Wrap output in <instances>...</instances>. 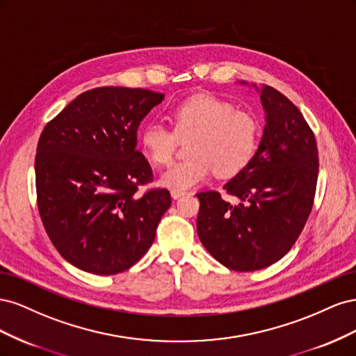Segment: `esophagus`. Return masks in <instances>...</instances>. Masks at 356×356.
I'll return each instance as SVG.
<instances>
[{
    "label": "esophagus",
    "mask_w": 356,
    "mask_h": 356,
    "mask_svg": "<svg viewBox=\"0 0 356 356\" xmlns=\"http://www.w3.org/2000/svg\"><path fill=\"white\" fill-rule=\"evenodd\" d=\"M170 196H172V199H179V197H182V196H186V191H179V190H172L170 191Z\"/></svg>",
    "instance_id": "1"
}]
</instances>
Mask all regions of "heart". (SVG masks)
Returning a JSON list of instances; mask_svg holds the SVG:
<instances>
[{
	"mask_svg": "<svg viewBox=\"0 0 356 356\" xmlns=\"http://www.w3.org/2000/svg\"><path fill=\"white\" fill-rule=\"evenodd\" d=\"M175 134L157 122H149L139 134L144 153L157 166L172 161L178 138H193L190 159L172 165L159 184L184 191L207 181L212 172L220 177L238 175L254 159L260 126L255 117L236 111L234 105L218 96L202 93L178 104L169 114Z\"/></svg>",
	"mask_w": 356,
	"mask_h": 356,
	"instance_id": "obj_1",
	"label": "heart"
}]
</instances>
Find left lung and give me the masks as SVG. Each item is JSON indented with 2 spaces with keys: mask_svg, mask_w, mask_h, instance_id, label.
Segmentation results:
<instances>
[{
  "mask_svg": "<svg viewBox=\"0 0 356 356\" xmlns=\"http://www.w3.org/2000/svg\"><path fill=\"white\" fill-rule=\"evenodd\" d=\"M252 86L266 124L251 163L224 186L238 202L217 191L196 195L202 245L236 272L260 270L293 248L314 207L319 169L316 139L303 114L270 86Z\"/></svg>",
  "mask_w": 356,
  "mask_h": 356,
  "instance_id": "left-lung-1",
  "label": "left lung"
}]
</instances>
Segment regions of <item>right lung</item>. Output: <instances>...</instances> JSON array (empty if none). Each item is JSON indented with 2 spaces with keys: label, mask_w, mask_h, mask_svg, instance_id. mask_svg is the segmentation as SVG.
<instances>
[{
  "label": "right lung",
  "mask_w": 356,
  "mask_h": 356,
  "mask_svg": "<svg viewBox=\"0 0 356 356\" xmlns=\"http://www.w3.org/2000/svg\"><path fill=\"white\" fill-rule=\"evenodd\" d=\"M165 99L147 89L79 95L41 132L35 186L41 221L59 254L93 275L131 268L152 246L170 207L166 188L138 195L153 170L136 149L138 127Z\"/></svg>",
  "instance_id": "right-lung-1"
}]
</instances>
